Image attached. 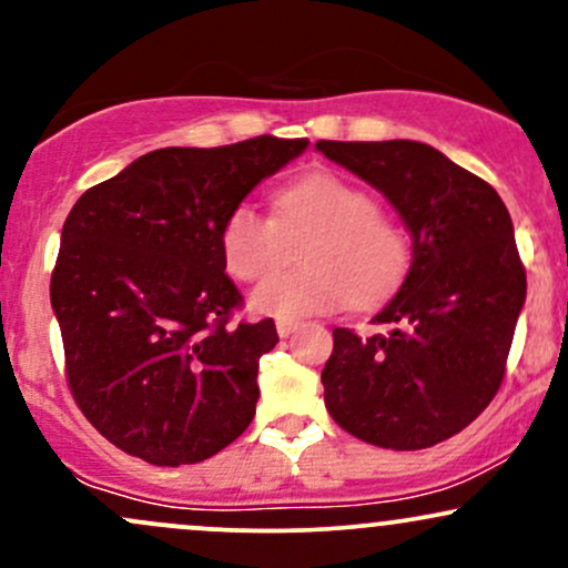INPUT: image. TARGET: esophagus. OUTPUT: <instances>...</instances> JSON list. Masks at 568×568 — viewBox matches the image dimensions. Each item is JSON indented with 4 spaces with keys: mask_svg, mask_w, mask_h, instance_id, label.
<instances>
[{
    "mask_svg": "<svg viewBox=\"0 0 568 568\" xmlns=\"http://www.w3.org/2000/svg\"><path fill=\"white\" fill-rule=\"evenodd\" d=\"M275 325H277V334L285 338V336H291L293 331L298 328V321H283V317H280V321H277Z\"/></svg>",
    "mask_w": 568,
    "mask_h": 568,
    "instance_id": "1",
    "label": "esophagus"
}]
</instances>
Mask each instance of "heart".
Masks as SVG:
<instances>
[{
    "label": "heart",
    "instance_id": "obj_1",
    "mask_svg": "<svg viewBox=\"0 0 568 568\" xmlns=\"http://www.w3.org/2000/svg\"><path fill=\"white\" fill-rule=\"evenodd\" d=\"M277 224L253 202H237L221 226V256L226 272L243 283H256L275 270L285 234L310 232L298 247L296 272L266 277L251 293L258 315H321L347 298L371 304L400 283L408 266L403 232L382 216L366 189L336 173H310L280 189Z\"/></svg>",
    "mask_w": 568,
    "mask_h": 568
}]
</instances>
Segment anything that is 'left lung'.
<instances>
[{"label": "left lung", "mask_w": 568, "mask_h": 568, "mask_svg": "<svg viewBox=\"0 0 568 568\" xmlns=\"http://www.w3.org/2000/svg\"><path fill=\"white\" fill-rule=\"evenodd\" d=\"M395 205L414 237L400 291L361 336L334 328L325 408L355 438L416 452L462 433L499 393L526 302L513 221L491 184L419 141H317Z\"/></svg>", "instance_id": "8db88e82"}]
</instances>
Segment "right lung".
I'll return each instance as SVG.
<instances>
[{
    "label": "right lung",
    "instance_id": "1",
    "mask_svg": "<svg viewBox=\"0 0 568 568\" xmlns=\"http://www.w3.org/2000/svg\"><path fill=\"white\" fill-rule=\"evenodd\" d=\"M306 139L168 146L90 186L61 232L50 302L67 382L109 443L158 467L194 465L245 433L272 317L234 321L221 226Z\"/></svg>",
    "mask_w": 568,
    "mask_h": 568
}]
</instances>
